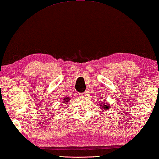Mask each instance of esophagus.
<instances>
[{
	"mask_svg": "<svg viewBox=\"0 0 159 159\" xmlns=\"http://www.w3.org/2000/svg\"><path fill=\"white\" fill-rule=\"evenodd\" d=\"M79 95L80 97L82 98H84L86 96V92H84V93H80L79 94Z\"/></svg>",
	"mask_w": 159,
	"mask_h": 159,
	"instance_id": "obj_1",
	"label": "esophagus"
}]
</instances>
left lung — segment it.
<instances>
[{"instance_id": "1", "label": "left lung", "mask_w": 159, "mask_h": 159, "mask_svg": "<svg viewBox=\"0 0 159 159\" xmlns=\"http://www.w3.org/2000/svg\"><path fill=\"white\" fill-rule=\"evenodd\" d=\"M100 105L102 107V109H106L107 110L108 109H110V107L109 105H108V104H104V103H102V104H100Z\"/></svg>"}]
</instances>
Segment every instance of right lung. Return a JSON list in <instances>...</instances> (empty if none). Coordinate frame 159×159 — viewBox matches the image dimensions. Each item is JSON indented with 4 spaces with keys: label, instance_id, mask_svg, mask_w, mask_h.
I'll return each mask as SVG.
<instances>
[{
    "label": "right lung",
    "instance_id": "1",
    "mask_svg": "<svg viewBox=\"0 0 159 159\" xmlns=\"http://www.w3.org/2000/svg\"><path fill=\"white\" fill-rule=\"evenodd\" d=\"M64 100H64L65 102H68V100H69V98H66L64 99Z\"/></svg>",
    "mask_w": 159,
    "mask_h": 159
}]
</instances>
